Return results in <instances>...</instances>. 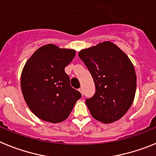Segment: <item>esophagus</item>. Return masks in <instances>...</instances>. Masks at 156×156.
Returning a JSON list of instances; mask_svg holds the SVG:
<instances>
[{
    "label": "esophagus",
    "mask_w": 156,
    "mask_h": 156,
    "mask_svg": "<svg viewBox=\"0 0 156 156\" xmlns=\"http://www.w3.org/2000/svg\"><path fill=\"white\" fill-rule=\"evenodd\" d=\"M79 91L80 92L81 94H82V95H83V88H82V87L80 88V89H79Z\"/></svg>",
    "instance_id": "obj_1"
}]
</instances>
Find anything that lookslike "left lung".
Masks as SVG:
<instances>
[{"instance_id": "obj_1", "label": "left lung", "mask_w": 156, "mask_h": 156, "mask_svg": "<svg viewBox=\"0 0 156 156\" xmlns=\"http://www.w3.org/2000/svg\"><path fill=\"white\" fill-rule=\"evenodd\" d=\"M93 77L95 94L86 105L95 119L104 123L118 120L131 106L137 77L129 58L109 41L79 52Z\"/></svg>"}]
</instances>
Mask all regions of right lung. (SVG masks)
I'll list each match as a JSON object with an SVG mask.
<instances>
[{"mask_svg":"<svg viewBox=\"0 0 156 156\" xmlns=\"http://www.w3.org/2000/svg\"><path fill=\"white\" fill-rule=\"evenodd\" d=\"M75 55L74 50L47 44L36 51L25 65L22 91L29 108L40 119L53 123L65 120L82 96L72 87L65 72Z\"/></svg>","mask_w":156,"mask_h":156,"instance_id":"1","label":"right lung"}]
</instances>
